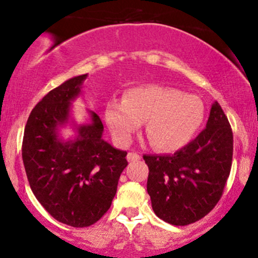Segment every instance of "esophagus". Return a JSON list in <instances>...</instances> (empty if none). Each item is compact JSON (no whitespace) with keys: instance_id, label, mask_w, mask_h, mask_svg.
I'll return each instance as SVG.
<instances>
[{"instance_id":"34e87169","label":"esophagus","mask_w":258,"mask_h":258,"mask_svg":"<svg viewBox=\"0 0 258 258\" xmlns=\"http://www.w3.org/2000/svg\"><path fill=\"white\" fill-rule=\"evenodd\" d=\"M140 158H141V156L136 152H128V155H127V160H128V162H135V161H139Z\"/></svg>"}]
</instances>
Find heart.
<instances>
[{
  "instance_id": "heart-1",
  "label": "heart",
  "mask_w": 258,
  "mask_h": 258,
  "mask_svg": "<svg viewBox=\"0 0 258 258\" xmlns=\"http://www.w3.org/2000/svg\"><path fill=\"white\" fill-rule=\"evenodd\" d=\"M105 118L111 134L122 145L146 124L150 144L162 152H175L195 139L205 119L200 97L175 87L146 85L131 88L124 100L107 103Z\"/></svg>"
}]
</instances>
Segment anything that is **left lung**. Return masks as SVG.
Masks as SVG:
<instances>
[{"mask_svg": "<svg viewBox=\"0 0 258 258\" xmlns=\"http://www.w3.org/2000/svg\"><path fill=\"white\" fill-rule=\"evenodd\" d=\"M233 155L231 124L218 102L206 128L173 155H145L147 192L165 222L187 226L204 218L222 197Z\"/></svg>", "mask_w": 258, "mask_h": 258, "instance_id": "obj_1", "label": "left lung"}]
</instances>
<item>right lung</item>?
Segmentation results:
<instances>
[{
    "instance_id": "right-lung-1",
    "label": "right lung",
    "mask_w": 258,
    "mask_h": 258,
    "mask_svg": "<svg viewBox=\"0 0 258 258\" xmlns=\"http://www.w3.org/2000/svg\"><path fill=\"white\" fill-rule=\"evenodd\" d=\"M86 77H72L49 91L30 113L22 141L33 195L54 220L72 227H88L107 212L128 163L126 151L102 139V121L93 111L92 122L77 127L76 139L58 137V127L69 121L71 102Z\"/></svg>"
}]
</instances>
